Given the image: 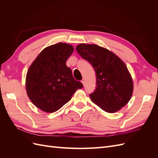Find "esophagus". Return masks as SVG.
<instances>
[{"label": "esophagus", "mask_w": 158, "mask_h": 158, "mask_svg": "<svg viewBox=\"0 0 158 158\" xmlns=\"http://www.w3.org/2000/svg\"><path fill=\"white\" fill-rule=\"evenodd\" d=\"M81 82H82V84L84 85V84H85V79H84V78H83V79H82V80L81 81Z\"/></svg>", "instance_id": "1"}]
</instances>
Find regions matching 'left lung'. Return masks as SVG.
<instances>
[{
    "instance_id": "left-lung-1",
    "label": "left lung",
    "mask_w": 158,
    "mask_h": 158,
    "mask_svg": "<svg viewBox=\"0 0 158 158\" xmlns=\"http://www.w3.org/2000/svg\"><path fill=\"white\" fill-rule=\"evenodd\" d=\"M76 49L93 66L96 74V88L89 95L92 102L107 113H115L130 101L133 81L125 63L104 47L80 44Z\"/></svg>"
}]
</instances>
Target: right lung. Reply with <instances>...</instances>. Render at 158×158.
<instances>
[{
	"instance_id": "right-lung-1",
	"label": "right lung",
	"mask_w": 158,
	"mask_h": 158,
	"mask_svg": "<svg viewBox=\"0 0 158 158\" xmlns=\"http://www.w3.org/2000/svg\"><path fill=\"white\" fill-rule=\"evenodd\" d=\"M74 47L58 43L45 47L27 72L26 88L35 106L46 113L56 111L68 103L83 84L75 80L66 64Z\"/></svg>"
}]
</instances>
